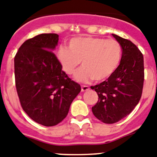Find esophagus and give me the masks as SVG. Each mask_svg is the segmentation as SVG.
<instances>
[{"label":"esophagus","instance_id":"esophagus-1","mask_svg":"<svg viewBox=\"0 0 157 157\" xmlns=\"http://www.w3.org/2000/svg\"><path fill=\"white\" fill-rule=\"evenodd\" d=\"M89 90H90V87H89L88 86H82V88H81L82 92L88 91Z\"/></svg>","mask_w":157,"mask_h":157}]
</instances>
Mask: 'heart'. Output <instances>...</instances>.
<instances>
[{"mask_svg": "<svg viewBox=\"0 0 157 157\" xmlns=\"http://www.w3.org/2000/svg\"><path fill=\"white\" fill-rule=\"evenodd\" d=\"M68 47H59L57 59L63 71L69 75L74 74L82 61V67L74 76L79 82L107 79L117 70L121 60V46L113 39L78 37L69 41Z\"/></svg>", "mask_w": 157, "mask_h": 157, "instance_id": "obj_1", "label": "heart"}]
</instances>
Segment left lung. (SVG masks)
Instances as JSON below:
<instances>
[{"label":"left lung","mask_w":157,"mask_h":157,"mask_svg":"<svg viewBox=\"0 0 157 157\" xmlns=\"http://www.w3.org/2000/svg\"><path fill=\"white\" fill-rule=\"evenodd\" d=\"M112 36L121 46L120 64L106 81L91 86L99 97L92 111L106 124L116 123L133 110L140 100L144 82V61L140 50L130 40Z\"/></svg>","instance_id":"left-lung-1"}]
</instances>
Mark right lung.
<instances>
[{
	"instance_id": "right-lung-1",
	"label": "right lung",
	"mask_w": 157,
	"mask_h": 157,
	"mask_svg": "<svg viewBox=\"0 0 157 157\" xmlns=\"http://www.w3.org/2000/svg\"><path fill=\"white\" fill-rule=\"evenodd\" d=\"M59 36L44 33L26 40L15 57L17 93L24 111L42 125L62 121L71 103L81 91L54 55Z\"/></svg>"
}]
</instances>
